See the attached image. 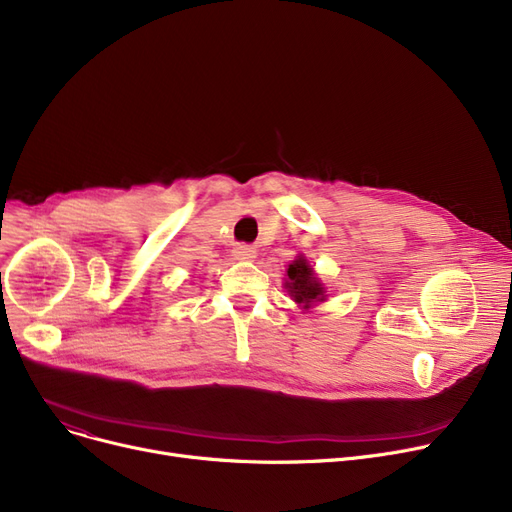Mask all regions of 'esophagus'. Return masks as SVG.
Instances as JSON below:
<instances>
[{
    "mask_svg": "<svg viewBox=\"0 0 512 512\" xmlns=\"http://www.w3.org/2000/svg\"><path fill=\"white\" fill-rule=\"evenodd\" d=\"M232 255H234V259H238V261H253V259L257 257V249L251 247V245H236V247L232 249Z\"/></svg>",
    "mask_w": 512,
    "mask_h": 512,
    "instance_id": "1",
    "label": "esophagus"
}]
</instances>
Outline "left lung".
Returning <instances> with one entry per match:
<instances>
[{"label": "left lung", "mask_w": 512, "mask_h": 512, "mask_svg": "<svg viewBox=\"0 0 512 512\" xmlns=\"http://www.w3.org/2000/svg\"><path fill=\"white\" fill-rule=\"evenodd\" d=\"M286 288L290 292V297L294 299V303L303 305L305 309H309L317 301H324V286H321L319 280L315 278L313 267L305 257L294 259L288 265Z\"/></svg>", "instance_id": "obj_1"}]
</instances>
